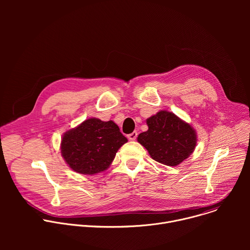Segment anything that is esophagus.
<instances>
[{"label": "esophagus", "mask_w": 250, "mask_h": 250, "mask_svg": "<svg viewBox=\"0 0 250 250\" xmlns=\"http://www.w3.org/2000/svg\"><path fill=\"white\" fill-rule=\"evenodd\" d=\"M136 137H137V132H136V131H133V132L127 134V138H128L129 140H135Z\"/></svg>", "instance_id": "1"}]
</instances>
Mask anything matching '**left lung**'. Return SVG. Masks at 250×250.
Here are the masks:
<instances>
[{"label":"left lung","instance_id":"8db88e82","mask_svg":"<svg viewBox=\"0 0 250 250\" xmlns=\"http://www.w3.org/2000/svg\"><path fill=\"white\" fill-rule=\"evenodd\" d=\"M148 130L141 132L137 141L155 161L176 166L193 153L197 145L195 129L173 113L160 111L146 120Z\"/></svg>","mask_w":250,"mask_h":250}]
</instances>
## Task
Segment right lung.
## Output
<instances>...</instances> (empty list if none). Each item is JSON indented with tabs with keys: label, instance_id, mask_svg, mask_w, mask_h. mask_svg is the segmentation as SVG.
Returning <instances> with one entry per match:
<instances>
[{
	"label": "right lung",
	"instance_id": "right-lung-1",
	"mask_svg": "<svg viewBox=\"0 0 250 250\" xmlns=\"http://www.w3.org/2000/svg\"><path fill=\"white\" fill-rule=\"evenodd\" d=\"M125 142L127 138L113 121L92 118L64 133L61 154L75 172L93 175L108 168Z\"/></svg>",
	"mask_w": 250,
	"mask_h": 250
}]
</instances>
